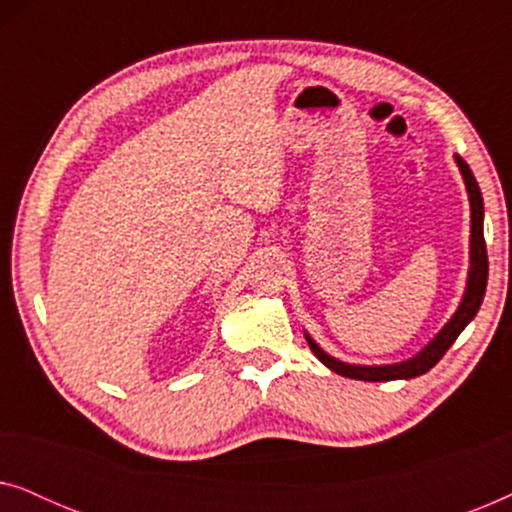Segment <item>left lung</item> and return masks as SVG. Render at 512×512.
Masks as SVG:
<instances>
[{"mask_svg":"<svg viewBox=\"0 0 512 512\" xmlns=\"http://www.w3.org/2000/svg\"><path fill=\"white\" fill-rule=\"evenodd\" d=\"M457 165L461 174H464L468 198H471V275H468V289H466L464 300H461L457 314H454L450 324L436 335V340H433L422 354H417L415 359L410 361L396 363V366H349V363H342L338 359H333V356H328L326 352H321L317 342L307 338V345H310L314 356H317L324 366L331 368L333 373H338L342 377H352V380H363V382L410 380V377L429 373V370L443 359L447 349L452 347V342L459 338V333L464 331L468 321L478 314L482 298H485L487 270H489L487 244H485V235H482V214H485V209H482V193L478 188V181L473 177L471 167H468L466 160L459 156H457Z\"/></svg>","mask_w":512,"mask_h":512,"instance_id":"obj_1","label":"left lung"}]
</instances>
